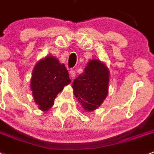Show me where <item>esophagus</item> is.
<instances>
[{"label": "esophagus", "instance_id": "esophagus-1", "mask_svg": "<svg viewBox=\"0 0 154 154\" xmlns=\"http://www.w3.org/2000/svg\"><path fill=\"white\" fill-rule=\"evenodd\" d=\"M69 74H70V77H71L72 79H74L75 77V72L73 69L70 70Z\"/></svg>", "mask_w": 154, "mask_h": 154}]
</instances>
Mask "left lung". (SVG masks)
<instances>
[{"mask_svg": "<svg viewBox=\"0 0 154 154\" xmlns=\"http://www.w3.org/2000/svg\"><path fill=\"white\" fill-rule=\"evenodd\" d=\"M109 72L104 63L92 59L84 72L73 81V93L85 109L94 110L108 94Z\"/></svg>", "mask_w": 154, "mask_h": 154, "instance_id": "left-lung-1", "label": "left lung"}]
</instances>
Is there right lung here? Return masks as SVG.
<instances>
[{"mask_svg": "<svg viewBox=\"0 0 154 154\" xmlns=\"http://www.w3.org/2000/svg\"><path fill=\"white\" fill-rule=\"evenodd\" d=\"M71 82L64 64L56 57L47 56L35 66L31 79V90L35 102L42 111H48L57 95Z\"/></svg>", "mask_w": 154, "mask_h": 154, "instance_id": "1", "label": "right lung"}]
</instances>
